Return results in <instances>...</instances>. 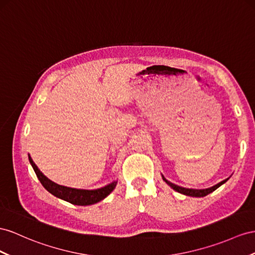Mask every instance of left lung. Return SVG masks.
Listing matches in <instances>:
<instances>
[{"mask_svg": "<svg viewBox=\"0 0 255 255\" xmlns=\"http://www.w3.org/2000/svg\"><path fill=\"white\" fill-rule=\"evenodd\" d=\"M161 177H162V180H164V181L166 182V183H167L169 186H170L171 188H173V190H174L175 192L181 193V194L186 195V196H192V197H204V196H207L208 194H210V193L214 192L215 190H217L218 187H220L222 184H224L225 182H226L228 179H230V178H227V179L223 180L222 182H220V183L215 184V185H213V186H211V187H209V188H204V190H195V188H185V187L179 186V185H177V184H173V183H171L170 181H168L162 174H161Z\"/></svg>", "mask_w": 255, "mask_h": 255, "instance_id": "1", "label": "left lung"}]
</instances>
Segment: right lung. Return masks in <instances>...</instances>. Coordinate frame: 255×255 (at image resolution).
<instances>
[{
	"label": "right lung",
	"instance_id": "1",
	"mask_svg": "<svg viewBox=\"0 0 255 255\" xmlns=\"http://www.w3.org/2000/svg\"><path fill=\"white\" fill-rule=\"evenodd\" d=\"M28 156L30 164L32 168H33L37 179L40 180L42 185L45 187V190H47L50 194L56 196V197L68 201L72 205L89 206L97 204V202L101 201L112 193L117 184V181H113L112 183H110L101 188H97V190H78V188H72L59 185L55 183V182L50 181L47 177H45L41 172L40 169H38L37 166L34 164V161L32 160L31 156Z\"/></svg>",
	"mask_w": 255,
	"mask_h": 255
}]
</instances>
